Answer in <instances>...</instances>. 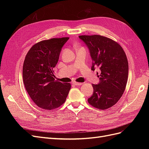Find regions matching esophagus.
Here are the masks:
<instances>
[{
    "mask_svg": "<svg viewBox=\"0 0 149 149\" xmlns=\"http://www.w3.org/2000/svg\"><path fill=\"white\" fill-rule=\"evenodd\" d=\"M73 84L75 85V86H81L82 85L83 83H77V82H73Z\"/></svg>",
    "mask_w": 149,
    "mask_h": 149,
    "instance_id": "esophagus-1",
    "label": "esophagus"
}]
</instances>
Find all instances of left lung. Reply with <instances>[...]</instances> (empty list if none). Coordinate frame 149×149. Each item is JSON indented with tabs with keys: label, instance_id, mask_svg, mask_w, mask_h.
<instances>
[{
	"label": "left lung",
	"instance_id": "8db88e82",
	"mask_svg": "<svg viewBox=\"0 0 149 149\" xmlns=\"http://www.w3.org/2000/svg\"><path fill=\"white\" fill-rule=\"evenodd\" d=\"M79 38L89 49L91 70L97 66L101 70L100 81L92 84L93 93L88 101L93 107L105 110L116 104L124 92L129 73L127 56L120 45L109 38L98 35Z\"/></svg>",
	"mask_w": 149,
	"mask_h": 149
}]
</instances>
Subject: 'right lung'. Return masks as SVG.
Wrapping results in <instances>:
<instances>
[{"label":"right lung","mask_w":149,"mask_h":149,"mask_svg":"<svg viewBox=\"0 0 149 149\" xmlns=\"http://www.w3.org/2000/svg\"><path fill=\"white\" fill-rule=\"evenodd\" d=\"M68 37L51 38L35 44L25 56L23 65L25 88L32 101L43 109L52 110L65 102L70 83L54 78L53 68Z\"/></svg>","instance_id":"1"}]
</instances>
